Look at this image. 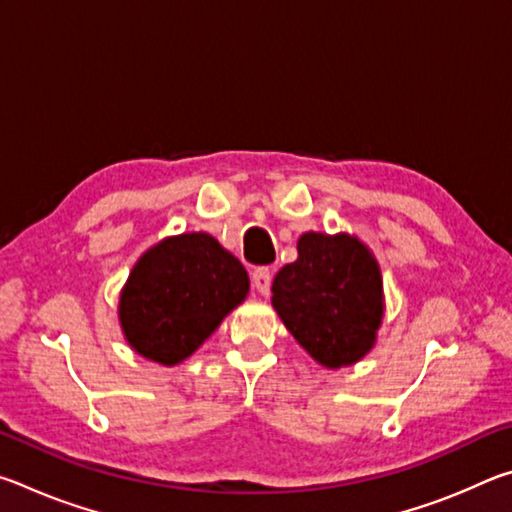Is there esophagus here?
<instances>
[{"mask_svg":"<svg viewBox=\"0 0 512 512\" xmlns=\"http://www.w3.org/2000/svg\"><path fill=\"white\" fill-rule=\"evenodd\" d=\"M271 280L273 271L268 266H259L253 271V287L262 293V296H268V291H271Z\"/></svg>","mask_w":512,"mask_h":512,"instance_id":"obj_1","label":"esophagus"}]
</instances>
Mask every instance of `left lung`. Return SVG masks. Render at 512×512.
<instances>
[{
	"label": "left lung",
	"mask_w": 512,
	"mask_h": 512,
	"mask_svg": "<svg viewBox=\"0 0 512 512\" xmlns=\"http://www.w3.org/2000/svg\"><path fill=\"white\" fill-rule=\"evenodd\" d=\"M271 291L277 316L320 366H352L377 341L384 282L357 237L305 232L298 259L277 271Z\"/></svg>",
	"instance_id": "8db88e82"
}]
</instances>
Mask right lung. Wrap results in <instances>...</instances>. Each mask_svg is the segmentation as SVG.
<instances>
[{
    "label": "right lung",
    "instance_id": "right-lung-1",
    "mask_svg": "<svg viewBox=\"0 0 512 512\" xmlns=\"http://www.w3.org/2000/svg\"><path fill=\"white\" fill-rule=\"evenodd\" d=\"M244 264L207 232L167 237L137 259L119 296L131 348L162 366L194 354L246 300Z\"/></svg>",
    "mask_w": 512,
    "mask_h": 512
}]
</instances>
